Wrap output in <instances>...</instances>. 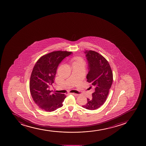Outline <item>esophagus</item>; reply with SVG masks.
Here are the masks:
<instances>
[{"label":"esophagus","mask_w":146,"mask_h":146,"mask_svg":"<svg viewBox=\"0 0 146 146\" xmlns=\"http://www.w3.org/2000/svg\"><path fill=\"white\" fill-rule=\"evenodd\" d=\"M71 94H72V95L74 96H75V97H78V96H79V94H77L71 93Z\"/></svg>","instance_id":"1"}]
</instances>
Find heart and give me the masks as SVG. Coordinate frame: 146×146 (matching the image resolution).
<instances>
[{"label": "heart", "instance_id": "b5f03b06", "mask_svg": "<svg viewBox=\"0 0 146 146\" xmlns=\"http://www.w3.org/2000/svg\"><path fill=\"white\" fill-rule=\"evenodd\" d=\"M74 64H77V63H81V62H83V60H82V59L80 57L74 58Z\"/></svg>", "mask_w": 146, "mask_h": 146}]
</instances>
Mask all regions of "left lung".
Returning a JSON list of instances; mask_svg holds the SVG:
<instances>
[{"mask_svg":"<svg viewBox=\"0 0 146 146\" xmlns=\"http://www.w3.org/2000/svg\"><path fill=\"white\" fill-rule=\"evenodd\" d=\"M88 62L87 82L91 84L90 88L95 89L92 99L87 98V102L82 107L90 110H96L106 100L113 80L111 68L105 58L92 50L84 52Z\"/></svg>","mask_w":146,"mask_h":146,"instance_id":"1","label":"left lung"}]
</instances>
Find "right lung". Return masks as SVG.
<instances>
[{"label": "right lung", "mask_w": 146, "mask_h": 146, "mask_svg": "<svg viewBox=\"0 0 146 146\" xmlns=\"http://www.w3.org/2000/svg\"><path fill=\"white\" fill-rule=\"evenodd\" d=\"M71 52L57 51L41 57L33 68L30 82L31 94L33 101L41 109L54 111L62 106L66 96L49 90L52 85L59 64Z\"/></svg>", "instance_id": "right-lung-1"}]
</instances>
